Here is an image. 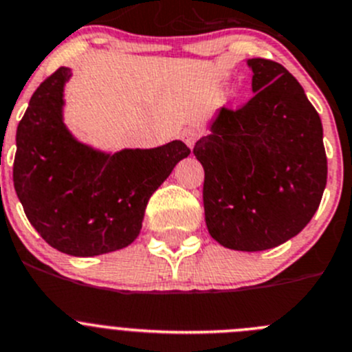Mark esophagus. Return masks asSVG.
<instances>
[{"label": "esophagus", "instance_id": "obj_1", "mask_svg": "<svg viewBox=\"0 0 352 352\" xmlns=\"http://www.w3.org/2000/svg\"><path fill=\"white\" fill-rule=\"evenodd\" d=\"M180 137H182V140L186 142V146L191 147V149H192V147H195V144H196V140L201 137V131H199L198 128L189 126V128H186V130H182Z\"/></svg>", "mask_w": 352, "mask_h": 352}]
</instances>
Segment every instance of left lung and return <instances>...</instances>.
Returning a JSON list of instances; mask_svg holds the SVG:
<instances>
[{
    "label": "left lung",
    "instance_id": "8db88e82",
    "mask_svg": "<svg viewBox=\"0 0 352 352\" xmlns=\"http://www.w3.org/2000/svg\"><path fill=\"white\" fill-rule=\"evenodd\" d=\"M254 98L226 107L196 142L205 170L210 236L226 248L261 252L309 224L327 186L323 126L304 88L278 62L248 58Z\"/></svg>",
    "mask_w": 352,
    "mask_h": 352
}]
</instances>
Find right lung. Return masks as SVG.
<instances>
[{
    "mask_svg": "<svg viewBox=\"0 0 352 352\" xmlns=\"http://www.w3.org/2000/svg\"><path fill=\"white\" fill-rule=\"evenodd\" d=\"M60 67L32 94L17 126L13 186L32 228L55 250L95 257L131 245L153 192L189 156L182 140L153 149H95L64 123Z\"/></svg>",
    "mask_w": 352,
    "mask_h": 352,
    "instance_id": "right-lung-1",
    "label": "right lung"
}]
</instances>
